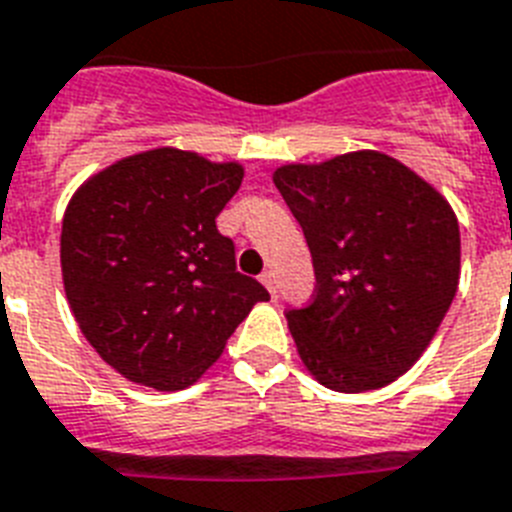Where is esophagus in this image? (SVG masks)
Returning a JSON list of instances; mask_svg holds the SVG:
<instances>
[{"label": "esophagus", "mask_w": 512, "mask_h": 512, "mask_svg": "<svg viewBox=\"0 0 512 512\" xmlns=\"http://www.w3.org/2000/svg\"><path fill=\"white\" fill-rule=\"evenodd\" d=\"M260 281H263L265 289L276 297V273H273V270H265L263 276H260Z\"/></svg>", "instance_id": "1"}]
</instances>
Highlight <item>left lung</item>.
<instances>
[{
  "label": "left lung",
  "instance_id": "left-lung-1",
  "mask_svg": "<svg viewBox=\"0 0 512 512\" xmlns=\"http://www.w3.org/2000/svg\"><path fill=\"white\" fill-rule=\"evenodd\" d=\"M273 184L313 255V302L286 313L310 376L344 394L397 381L458 292L460 228L450 202L376 149L289 162L273 170Z\"/></svg>",
  "mask_w": 512,
  "mask_h": 512
}]
</instances>
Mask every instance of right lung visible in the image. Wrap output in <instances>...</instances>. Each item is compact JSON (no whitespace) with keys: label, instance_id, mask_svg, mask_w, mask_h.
Instances as JSON below:
<instances>
[{"label":"right lung","instance_id":"obj_1","mask_svg":"<svg viewBox=\"0 0 512 512\" xmlns=\"http://www.w3.org/2000/svg\"><path fill=\"white\" fill-rule=\"evenodd\" d=\"M239 162L157 147L86 178L62 218L65 297L81 334L134 384L178 392L223 355L263 284L236 270L215 218Z\"/></svg>","mask_w":512,"mask_h":512}]
</instances>
